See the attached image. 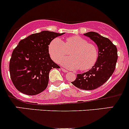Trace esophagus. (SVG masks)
<instances>
[{
  "label": "esophagus",
  "instance_id": "1",
  "mask_svg": "<svg viewBox=\"0 0 129 129\" xmlns=\"http://www.w3.org/2000/svg\"><path fill=\"white\" fill-rule=\"evenodd\" d=\"M61 70H62V71H63V72H68V71H67V70L65 69H63V68H61Z\"/></svg>",
  "mask_w": 129,
  "mask_h": 129
}]
</instances>
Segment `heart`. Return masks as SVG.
<instances>
[{
  "label": "heart",
  "instance_id": "1",
  "mask_svg": "<svg viewBox=\"0 0 129 129\" xmlns=\"http://www.w3.org/2000/svg\"><path fill=\"white\" fill-rule=\"evenodd\" d=\"M49 52L54 61H58L69 52L70 56L61 58L59 62L67 68L87 71L92 68L98 58L97 47L80 36L67 37L64 42L55 38L50 43Z\"/></svg>",
  "mask_w": 129,
  "mask_h": 129
}]
</instances>
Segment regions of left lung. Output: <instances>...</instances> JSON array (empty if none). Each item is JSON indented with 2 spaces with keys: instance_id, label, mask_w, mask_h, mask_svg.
Wrapping results in <instances>:
<instances>
[{
  "instance_id": "8db88e82",
  "label": "left lung",
  "mask_w": 129,
  "mask_h": 129,
  "mask_svg": "<svg viewBox=\"0 0 129 129\" xmlns=\"http://www.w3.org/2000/svg\"><path fill=\"white\" fill-rule=\"evenodd\" d=\"M84 36L97 44L98 58L90 70L77 74L76 79L72 84L79 89L91 90L103 85L112 75L117 61V49L109 39L97 32H89L84 34Z\"/></svg>"
}]
</instances>
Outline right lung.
<instances>
[{"mask_svg":"<svg viewBox=\"0 0 129 129\" xmlns=\"http://www.w3.org/2000/svg\"><path fill=\"white\" fill-rule=\"evenodd\" d=\"M64 33L44 30L19 42L12 54L9 71L13 84L24 94L34 95L47 88L52 69H59L49 53V45Z\"/></svg>","mask_w":129,"mask_h":129,"instance_id":"add662e5","label":"right lung"}]
</instances>
